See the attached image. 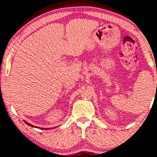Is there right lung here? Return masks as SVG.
Instances as JSON below:
<instances>
[{
    "instance_id": "1",
    "label": "right lung",
    "mask_w": 157,
    "mask_h": 157,
    "mask_svg": "<svg viewBox=\"0 0 157 157\" xmlns=\"http://www.w3.org/2000/svg\"><path fill=\"white\" fill-rule=\"evenodd\" d=\"M25 123H26V124H28V125L30 126H32V127H36V126H33V125H31V124H29V123H28V122H26V121H25ZM40 128V129H42L43 128ZM43 129H44V128H43ZM44 129H46V128H44Z\"/></svg>"
}]
</instances>
